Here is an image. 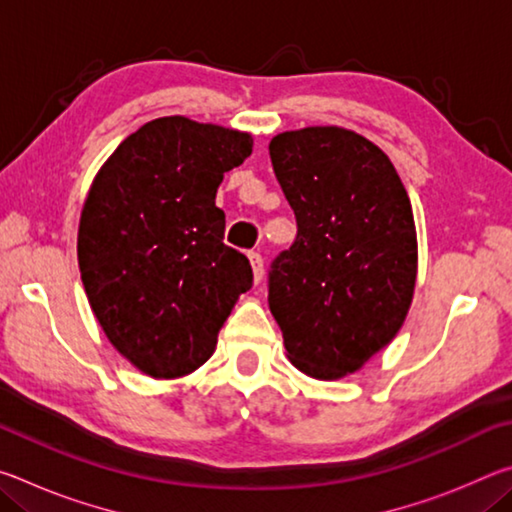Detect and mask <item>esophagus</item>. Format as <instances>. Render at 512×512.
I'll return each mask as SVG.
<instances>
[{"instance_id": "esophagus-1", "label": "esophagus", "mask_w": 512, "mask_h": 512, "mask_svg": "<svg viewBox=\"0 0 512 512\" xmlns=\"http://www.w3.org/2000/svg\"><path fill=\"white\" fill-rule=\"evenodd\" d=\"M250 266H253V275H255V284H259L264 280V259L259 253H248Z\"/></svg>"}]
</instances>
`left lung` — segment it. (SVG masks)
<instances>
[{"label":"left lung","instance_id":"left-lung-1","mask_svg":"<svg viewBox=\"0 0 512 512\" xmlns=\"http://www.w3.org/2000/svg\"><path fill=\"white\" fill-rule=\"evenodd\" d=\"M273 171L298 235L268 273V307L293 366L341 379L395 339L409 314L418 239L388 155L339 126L275 135Z\"/></svg>","mask_w":512,"mask_h":512}]
</instances>
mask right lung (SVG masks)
Here are the masks:
<instances>
[{
  "label": "right lung",
  "instance_id": "1",
  "mask_svg": "<svg viewBox=\"0 0 512 512\" xmlns=\"http://www.w3.org/2000/svg\"><path fill=\"white\" fill-rule=\"evenodd\" d=\"M253 137L187 117L128 135L92 180L79 223V268L108 341L155 379L185 377L212 357L241 293L248 257L223 244L214 203L223 173Z\"/></svg>",
  "mask_w": 512,
  "mask_h": 512
}]
</instances>
